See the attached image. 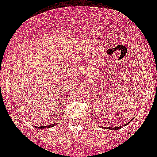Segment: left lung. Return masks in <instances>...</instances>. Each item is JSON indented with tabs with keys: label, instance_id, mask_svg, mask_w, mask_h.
Returning <instances> with one entry per match:
<instances>
[{
	"label": "left lung",
	"instance_id": "8db88e82",
	"mask_svg": "<svg viewBox=\"0 0 157 157\" xmlns=\"http://www.w3.org/2000/svg\"><path fill=\"white\" fill-rule=\"evenodd\" d=\"M123 126H126V124ZM123 126H121V127H109V129H110V130H119V129H120L121 127H123Z\"/></svg>",
	"mask_w": 157,
	"mask_h": 157
}]
</instances>
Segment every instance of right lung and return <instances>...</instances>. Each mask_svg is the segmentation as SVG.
I'll return each mask as SVG.
<instances>
[{"instance_id": "right-lung-1", "label": "right lung", "mask_w": 157, "mask_h": 157, "mask_svg": "<svg viewBox=\"0 0 157 157\" xmlns=\"http://www.w3.org/2000/svg\"><path fill=\"white\" fill-rule=\"evenodd\" d=\"M56 124H52V125H48V126H45V127H37V128H48V127H53L55 126Z\"/></svg>"}]
</instances>
